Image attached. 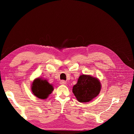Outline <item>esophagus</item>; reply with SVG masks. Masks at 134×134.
<instances>
[{
	"instance_id": "esophagus-1",
	"label": "esophagus",
	"mask_w": 134,
	"mask_h": 134,
	"mask_svg": "<svg viewBox=\"0 0 134 134\" xmlns=\"http://www.w3.org/2000/svg\"><path fill=\"white\" fill-rule=\"evenodd\" d=\"M60 84H62V85H65V84L66 83V82L65 81V80H61V81H60Z\"/></svg>"
}]
</instances>
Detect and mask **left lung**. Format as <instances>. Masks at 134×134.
<instances>
[{"mask_svg":"<svg viewBox=\"0 0 134 134\" xmlns=\"http://www.w3.org/2000/svg\"><path fill=\"white\" fill-rule=\"evenodd\" d=\"M101 90L99 80L90 75H82L72 87L76 98L80 102H88L99 94Z\"/></svg>","mask_w":134,"mask_h":134,"instance_id":"8db88e82","label":"left lung"}]
</instances>
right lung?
<instances>
[{"instance_id": "right-lung-1", "label": "right lung", "mask_w": 134, "mask_h": 134, "mask_svg": "<svg viewBox=\"0 0 134 134\" xmlns=\"http://www.w3.org/2000/svg\"><path fill=\"white\" fill-rule=\"evenodd\" d=\"M31 90L33 94L40 99H46L54 90L52 84L41 78L35 79L32 83Z\"/></svg>"}]
</instances>
